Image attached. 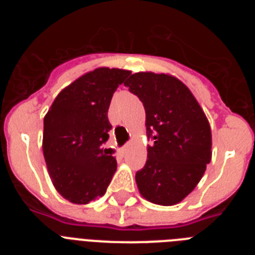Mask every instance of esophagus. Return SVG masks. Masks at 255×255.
Returning <instances> with one entry per match:
<instances>
[{"instance_id": "34e87169", "label": "esophagus", "mask_w": 255, "mask_h": 255, "mask_svg": "<svg viewBox=\"0 0 255 255\" xmlns=\"http://www.w3.org/2000/svg\"><path fill=\"white\" fill-rule=\"evenodd\" d=\"M126 150H128V145H126V147H124V148H121V149H120V152L123 153V154H125V153H126Z\"/></svg>"}]
</instances>
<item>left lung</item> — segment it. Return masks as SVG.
<instances>
[{"mask_svg":"<svg viewBox=\"0 0 255 255\" xmlns=\"http://www.w3.org/2000/svg\"><path fill=\"white\" fill-rule=\"evenodd\" d=\"M125 85L143 103L153 141L135 175L136 185L152 203L173 206L190 194L211 162L208 120L188 87L173 76L136 73Z\"/></svg>","mask_w":255,"mask_h":255,"instance_id":"1","label":"left lung"}]
</instances>
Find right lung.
I'll return each instance as SVG.
<instances>
[{
	"label": "right lung",
	"instance_id": "add662e5",
	"mask_svg": "<svg viewBox=\"0 0 255 255\" xmlns=\"http://www.w3.org/2000/svg\"><path fill=\"white\" fill-rule=\"evenodd\" d=\"M130 71L100 67L76 79L52 103L44 117L43 154L56 190L71 203L102 197L117 162L103 144L112 125L108 107Z\"/></svg>",
	"mask_w": 255,
	"mask_h": 255
}]
</instances>
